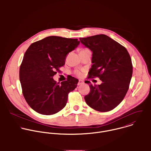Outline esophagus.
I'll list each match as a JSON object with an SVG mask.
<instances>
[{
	"mask_svg": "<svg viewBox=\"0 0 151 151\" xmlns=\"http://www.w3.org/2000/svg\"><path fill=\"white\" fill-rule=\"evenodd\" d=\"M83 83H84L83 81L80 79V80H79V82H78V85H82V84H83Z\"/></svg>",
	"mask_w": 151,
	"mask_h": 151,
	"instance_id": "34e87169",
	"label": "esophagus"
}]
</instances>
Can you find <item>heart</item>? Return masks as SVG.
<instances>
[{
  "mask_svg": "<svg viewBox=\"0 0 151 151\" xmlns=\"http://www.w3.org/2000/svg\"><path fill=\"white\" fill-rule=\"evenodd\" d=\"M87 50V49H83V50ZM76 74H77V75H78V76H81V73H79V72H78V73H76Z\"/></svg>",
  "mask_w": 151,
  "mask_h": 151,
  "instance_id": "heart-1",
  "label": "heart"
}]
</instances>
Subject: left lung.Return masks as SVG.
Segmentation results:
<instances>
[{"label":"left lung","mask_w":151,"mask_h":151,"mask_svg":"<svg viewBox=\"0 0 151 151\" xmlns=\"http://www.w3.org/2000/svg\"><path fill=\"white\" fill-rule=\"evenodd\" d=\"M79 40L93 52L89 77L102 81L100 85H90L91 91L85 100L97 111H110L122 101L128 90L133 73L130 56L125 47L105 35Z\"/></svg>","instance_id":"8db88e82"}]
</instances>
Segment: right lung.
<instances>
[{
    "instance_id": "obj_1",
    "label": "right lung",
    "mask_w": 151,
    "mask_h": 151,
    "mask_svg": "<svg viewBox=\"0 0 151 151\" xmlns=\"http://www.w3.org/2000/svg\"><path fill=\"white\" fill-rule=\"evenodd\" d=\"M78 39L50 36L33 43L24 54L19 69L23 96L36 112L50 115L66 105L68 94L77 87L78 79L70 76L60 83L54 80L66 55L79 45Z\"/></svg>"
}]
</instances>
